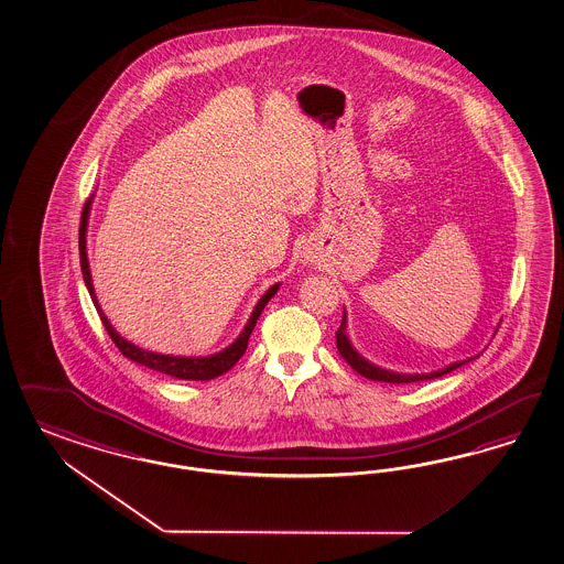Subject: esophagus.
<instances>
[{
	"mask_svg": "<svg viewBox=\"0 0 564 564\" xmlns=\"http://www.w3.org/2000/svg\"><path fill=\"white\" fill-rule=\"evenodd\" d=\"M303 262L310 264V262H314V257H312V254H303Z\"/></svg>",
	"mask_w": 564,
	"mask_h": 564,
	"instance_id": "esophagus-1",
	"label": "esophagus"
}]
</instances>
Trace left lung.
I'll return each instance as SVG.
<instances>
[{"label":"left lung","instance_id":"8db88e82","mask_svg":"<svg viewBox=\"0 0 564 564\" xmlns=\"http://www.w3.org/2000/svg\"><path fill=\"white\" fill-rule=\"evenodd\" d=\"M336 348H338L340 357H343L358 375H362V377H367V379H372V381H381V383H415V381L436 379V377H442V375H446V372L454 371V369L467 365L468 360L475 358L470 357L467 358V360H458V362H453V365H448V367H444V369L432 372H415V375H410V372L387 371V369H381V367L369 362L362 355H358L357 348L352 346L348 334H346V310L343 312V324H340V328L336 332Z\"/></svg>","mask_w":564,"mask_h":564}]
</instances>
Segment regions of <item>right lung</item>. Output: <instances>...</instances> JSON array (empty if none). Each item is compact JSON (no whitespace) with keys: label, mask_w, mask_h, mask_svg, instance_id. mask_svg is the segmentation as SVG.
Here are the masks:
<instances>
[{"label":"right lung","mask_w":564,"mask_h":564,"mask_svg":"<svg viewBox=\"0 0 564 564\" xmlns=\"http://www.w3.org/2000/svg\"><path fill=\"white\" fill-rule=\"evenodd\" d=\"M91 204H94V195L87 199V204L83 207L82 226H79V254H82V273L85 288L91 295V302L96 305L97 314L101 317L106 330L110 334L113 344L120 348V352L126 358H130L132 362H138L142 367H149L152 371L163 372V375H171L175 379H183V381H209L216 379L224 372L230 371L234 365L242 358L247 352L248 338L257 326V319L261 316L264 305L271 302V297L275 295L281 283H275L273 288L267 289L264 295L254 305L252 314L248 317L245 330L238 334V338L234 340L230 346H226L220 352L209 355V357H173V355H161V352H152V350H144L137 344L126 340L124 336H120L116 328L111 326L110 319L104 314L101 305L97 302L96 291H94V281H91V271H89V261H87V224H89V212H91Z\"/></svg>","instance_id":"right-lung-1"}]
</instances>
